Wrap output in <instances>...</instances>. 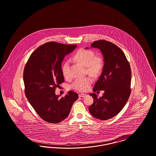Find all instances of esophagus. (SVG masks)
<instances>
[{
  "instance_id": "esophagus-1",
  "label": "esophagus",
  "mask_w": 156,
  "mask_h": 156,
  "mask_svg": "<svg viewBox=\"0 0 156 156\" xmlns=\"http://www.w3.org/2000/svg\"><path fill=\"white\" fill-rule=\"evenodd\" d=\"M87 95L86 94H80V95H79V97H80V98H83V97H85Z\"/></svg>"
}]
</instances>
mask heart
I'll return each instance as SVG.
<instances>
[{"instance_id":"1","label":"heart","mask_w":156,"mask_h":156,"mask_svg":"<svg viewBox=\"0 0 156 156\" xmlns=\"http://www.w3.org/2000/svg\"><path fill=\"white\" fill-rule=\"evenodd\" d=\"M74 58L82 65L86 66L89 74L95 76L101 71L103 67V60L99 56H95V54L91 50L80 49L75 54ZM63 76L68 78L69 77V62L66 61L62 67ZM92 82L90 76L75 80L71 85V88L78 91H87Z\"/></svg>"}]
</instances>
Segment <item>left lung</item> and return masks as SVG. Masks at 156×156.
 I'll return each instance as SVG.
<instances>
[{
    "label": "left lung",
    "instance_id": "8db88e82",
    "mask_svg": "<svg viewBox=\"0 0 156 156\" xmlns=\"http://www.w3.org/2000/svg\"><path fill=\"white\" fill-rule=\"evenodd\" d=\"M91 47L101 50L104 56L102 73L93 91L104 90L102 97L90 94L94 103L89 107L90 114L97 119H111L122 110L130 95L131 71L124 52L117 45L106 40H98ZM88 49V48H86Z\"/></svg>",
    "mask_w": 156,
    "mask_h": 156
}]
</instances>
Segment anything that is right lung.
Listing matches in <instances>:
<instances>
[{"instance_id": "obj_1", "label": "right lung", "mask_w": 156, "mask_h": 156, "mask_svg": "<svg viewBox=\"0 0 156 156\" xmlns=\"http://www.w3.org/2000/svg\"><path fill=\"white\" fill-rule=\"evenodd\" d=\"M76 45L51 41L40 45L33 52L24 69V92L30 105L44 121L57 123L68 116L78 94L69 90L59 98L55 91L64 81L61 64L65 56Z\"/></svg>"}]
</instances>
